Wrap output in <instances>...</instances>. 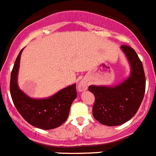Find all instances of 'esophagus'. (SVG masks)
<instances>
[{"label":"esophagus","instance_id":"esophagus-1","mask_svg":"<svg viewBox=\"0 0 156 156\" xmlns=\"http://www.w3.org/2000/svg\"><path fill=\"white\" fill-rule=\"evenodd\" d=\"M87 87H88V82L86 80L83 79L77 84V90L79 91H84L87 90Z\"/></svg>","mask_w":156,"mask_h":156}]
</instances>
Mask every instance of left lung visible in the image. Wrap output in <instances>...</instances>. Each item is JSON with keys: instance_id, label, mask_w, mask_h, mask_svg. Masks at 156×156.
<instances>
[{"instance_id": "8db88e82", "label": "left lung", "mask_w": 156, "mask_h": 156, "mask_svg": "<svg viewBox=\"0 0 156 156\" xmlns=\"http://www.w3.org/2000/svg\"><path fill=\"white\" fill-rule=\"evenodd\" d=\"M121 49L130 65L129 76L113 87L91 85L88 87L95 98L93 116L105 126H120L131 119L144 95L146 80L141 61L130 46L122 45Z\"/></svg>"}]
</instances>
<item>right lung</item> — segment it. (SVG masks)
I'll use <instances>...</instances> for the list:
<instances>
[{
  "instance_id": "1",
  "label": "right lung",
  "mask_w": 156,
  "mask_h": 156,
  "mask_svg": "<svg viewBox=\"0 0 156 156\" xmlns=\"http://www.w3.org/2000/svg\"><path fill=\"white\" fill-rule=\"evenodd\" d=\"M22 51L16 58L11 73L10 93L13 103L21 116L31 126L45 130L59 127L67 120L72 103L76 98V83L48 98L29 97L20 90L17 83Z\"/></svg>"
}]
</instances>
